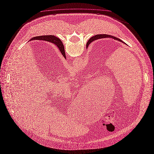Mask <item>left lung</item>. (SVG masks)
<instances>
[{"instance_id": "left-lung-1", "label": "left lung", "mask_w": 154, "mask_h": 154, "mask_svg": "<svg viewBox=\"0 0 154 154\" xmlns=\"http://www.w3.org/2000/svg\"><path fill=\"white\" fill-rule=\"evenodd\" d=\"M112 38V39H115V40L120 41V42H121L122 43H123L126 44L125 42H123V41L121 40L120 39L118 38H116V37L113 36H112V35H105V34H104V35H95V36H94L91 37V38L89 39V41H88V43L86 45V46H88V45H89V43H91V42H93V41L97 40L98 39H100V38ZM60 51H61V53H62V51H61V50H60ZM62 54H63V53H62Z\"/></svg>"}]
</instances>
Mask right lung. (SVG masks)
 <instances>
[{"mask_svg":"<svg viewBox=\"0 0 154 154\" xmlns=\"http://www.w3.org/2000/svg\"><path fill=\"white\" fill-rule=\"evenodd\" d=\"M43 39H42V38H41V39H39V40H41V39L45 40L46 39H47L48 38V39H47L46 41H49V42H51V43H54L56 45H57V46H58V49H60V50L62 51L63 54L64 55H64H65V50H64V45H63L62 42L60 41H60H59V40H58V41H56V40H58V39L57 37H56L55 36H53V35H46V36H43ZM45 38H46V39H45ZM35 39H38L37 37H36V38H32L31 40H35Z\"/></svg>","mask_w":154,"mask_h":154,"instance_id":"obj_1","label":"right lung"}]
</instances>
